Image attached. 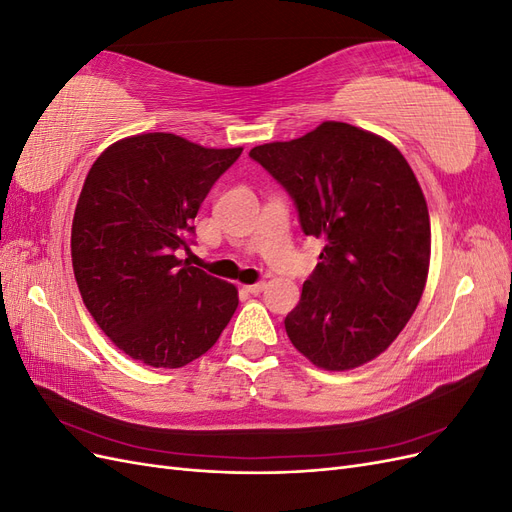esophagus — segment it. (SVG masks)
I'll return each instance as SVG.
<instances>
[{
	"label": "esophagus",
	"instance_id": "34e87169",
	"mask_svg": "<svg viewBox=\"0 0 512 512\" xmlns=\"http://www.w3.org/2000/svg\"><path fill=\"white\" fill-rule=\"evenodd\" d=\"M243 290L250 292V294H260L262 290H265V282H256V284H250V286H243Z\"/></svg>",
	"mask_w": 512,
	"mask_h": 512
}]
</instances>
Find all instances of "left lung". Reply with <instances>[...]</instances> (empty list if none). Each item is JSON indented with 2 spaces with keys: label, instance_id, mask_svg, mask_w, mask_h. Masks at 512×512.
Masks as SVG:
<instances>
[{
  "label": "left lung",
  "instance_id": "left-lung-1",
  "mask_svg": "<svg viewBox=\"0 0 512 512\" xmlns=\"http://www.w3.org/2000/svg\"><path fill=\"white\" fill-rule=\"evenodd\" d=\"M250 158L288 192L305 235L324 241L284 320L292 346L329 371L376 359L408 324L429 271V211L410 164L342 121Z\"/></svg>",
  "mask_w": 512,
  "mask_h": 512
}]
</instances>
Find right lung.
Listing matches in <instances>:
<instances>
[{
	"mask_svg": "<svg viewBox=\"0 0 512 512\" xmlns=\"http://www.w3.org/2000/svg\"><path fill=\"white\" fill-rule=\"evenodd\" d=\"M166 132L123 138L91 166L72 222V267L111 342L151 367L205 354L239 305L237 288L177 258L213 183L241 156Z\"/></svg>",
	"mask_w": 512,
	"mask_h": 512,
	"instance_id": "add662e5",
	"label": "right lung"
}]
</instances>
